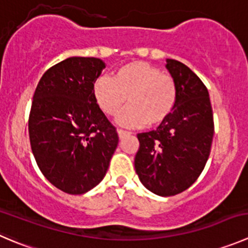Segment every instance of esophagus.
Instances as JSON below:
<instances>
[{"mask_svg": "<svg viewBox=\"0 0 248 248\" xmlns=\"http://www.w3.org/2000/svg\"><path fill=\"white\" fill-rule=\"evenodd\" d=\"M117 134H119V137H120V139H122V138H124V137H127V136H129V132H126V131H122V129H117Z\"/></svg>", "mask_w": 248, "mask_h": 248, "instance_id": "esophagus-1", "label": "esophagus"}]
</instances>
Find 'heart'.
Wrapping results in <instances>:
<instances>
[{
	"label": "heart",
	"mask_w": 248,
	"mask_h": 248,
	"mask_svg": "<svg viewBox=\"0 0 248 248\" xmlns=\"http://www.w3.org/2000/svg\"><path fill=\"white\" fill-rule=\"evenodd\" d=\"M93 97L109 116L120 111L127 98L128 107L117 122L126 127H153L170 116L177 104L178 87L174 78L160 68L137 60L117 68L111 78H98Z\"/></svg>",
	"instance_id": "obj_1"
}]
</instances>
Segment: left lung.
<instances>
[{
    "label": "left lung",
    "mask_w": 248,
    "mask_h": 248,
    "mask_svg": "<svg viewBox=\"0 0 248 248\" xmlns=\"http://www.w3.org/2000/svg\"><path fill=\"white\" fill-rule=\"evenodd\" d=\"M166 68L177 82V104L155 131L137 134L134 168L148 190L173 196L191 186L205 168L215 124L202 81L178 60L167 59Z\"/></svg>",
    "instance_id": "obj_1"
}]
</instances>
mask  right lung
<instances>
[{"label": "right lung", "instance_id": "1", "mask_svg": "<svg viewBox=\"0 0 248 248\" xmlns=\"http://www.w3.org/2000/svg\"><path fill=\"white\" fill-rule=\"evenodd\" d=\"M103 69L99 58L70 57L43 74L33 94L31 150L43 175L71 195L102 182L119 144L116 128L93 97Z\"/></svg>", "mask_w": 248, "mask_h": 248}]
</instances>
